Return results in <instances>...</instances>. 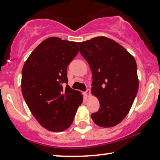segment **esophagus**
Masks as SVG:
<instances>
[{
    "label": "esophagus",
    "mask_w": 160,
    "mask_h": 160,
    "mask_svg": "<svg viewBox=\"0 0 160 160\" xmlns=\"http://www.w3.org/2000/svg\"><path fill=\"white\" fill-rule=\"evenodd\" d=\"M89 95H90V90H89V89H87V91L85 92V96H86V97H89Z\"/></svg>",
    "instance_id": "34e87169"
}]
</instances>
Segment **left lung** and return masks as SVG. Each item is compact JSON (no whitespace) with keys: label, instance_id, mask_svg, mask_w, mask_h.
I'll use <instances>...</instances> for the list:
<instances>
[{"label":"left lung","instance_id":"left-lung-1","mask_svg":"<svg viewBox=\"0 0 160 160\" xmlns=\"http://www.w3.org/2000/svg\"><path fill=\"white\" fill-rule=\"evenodd\" d=\"M78 45L92 73V94L100 102V108L92 113V119L102 128L117 125L128 115L138 90L134 57L119 43L105 36Z\"/></svg>","mask_w":160,"mask_h":160}]
</instances>
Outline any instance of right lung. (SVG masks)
Here are the masks:
<instances>
[{
	"label": "right lung",
	"mask_w": 160,
	"mask_h": 160,
	"mask_svg": "<svg viewBox=\"0 0 160 160\" xmlns=\"http://www.w3.org/2000/svg\"><path fill=\"white\" fill-rule=\"evenodd\" d=\"M78 52V43L49 37L32 52L22 71L24 99L38 123L52 132L68 128L83 102L80 92L68 85L67 67Z\"/></svg>",
	"instance_id": "add662e5"
}]
</instances>
